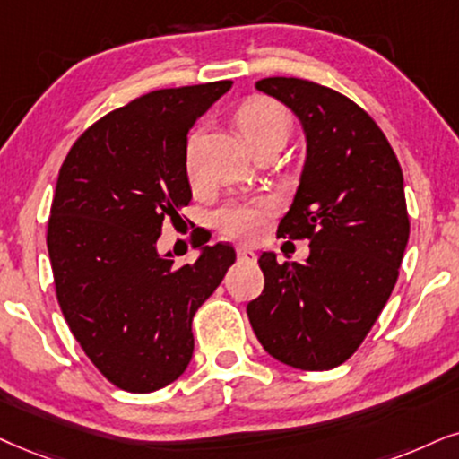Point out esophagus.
Segmentation results:
<instances>
[{
	"label": "esophagus",
	"instance_id": "obj_1",
	"mask_svg": "<svg viewBox=\"0 0 459 459\" xmlns=\"http://www.w3.org/2000/svg\"><path fill=\"white\" fill-rule=\"evenodd\" d=\"M237 258L243 260V263H254V260H256V252L246 246H239L237 247Z\"/></svg>",
	"mask_w": 459,
	"mask_h": 459
}]
</instances>
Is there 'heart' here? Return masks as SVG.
Returning <instances> with one entry per match:
<instances>
[{"mask_svg": "<svg viewBox=\"0 0 459 459\" xmlns=\"http://www.w3.org/2000/svg\"><path fill=\"white\" fill-rule=\"evenodd\" d=\"M237 123H239L243 135L254 148H260L273 139H283L290 135L292 129V116L280 101L269 100V97H254L243 103L237 112ZM201 131H195L188 137L186 146V167L188 176L196 182V154H199ZM273 216V203L269 199H233L226 201L216 213V226L220 233L229 239L237 241H256L264 235L266 226Z\"/></svg>", "mask_w": 459, "mask_h": 459, "instance_id": "heart-1", "label": "heart"}]
</instances>
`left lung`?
I'll return each mask as SVG.
<instances>
[{"label": "left lung", "mask_w": 459, "mask_h": 459, "mask_svg": "<svg viewBox=\"0 0 459 459\" xmlns=\"http://www.w3.org/2000/svg\"><path fill=\"white\" fill-rule=\"evenodd\" d=\"M256 89L303 123L305 169L277 237L307 239L309 258L280 264L264 252V290L247 317L275 359L330 370L362 345L396 286L411 226L403 169L384 131L350 97L283 75Z\"/></svg>", "instance_id": "left-lung-1"}]
</instances>
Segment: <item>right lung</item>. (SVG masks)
<instances>
[{"label":"right lung","instance_id":"add662e5","mask_svg":"<svg viewBox=\"0 0 459 459\" xmlns=\"http://www.w3.org/2000/svg\"><path fill=\"white\" fill-rule=\"evenodd\" d=\"M230 80L150 91L75 139L52 196L46 246L69 330L109 384L169 385L195 350L193 317L235 263L229 243L193 264L156 252L162 224L193 199L186 135Z\"/></svg>","mask_w":459,"mask_h":459}]
</instances>
